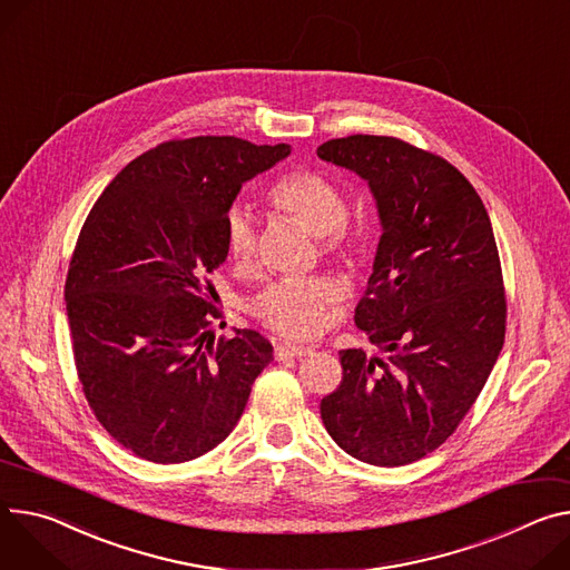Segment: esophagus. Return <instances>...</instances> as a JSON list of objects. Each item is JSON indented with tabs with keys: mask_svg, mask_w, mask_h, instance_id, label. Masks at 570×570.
Segmentation results:
<instances>
[{
	"mask_svg": "<svg viewBox=\"0 0 570 570\" xmlns=\"http://www.w3.org/2000/svg\"><path fill=\"white\" fill-rule=\"evenodd\" d=\"M306 354H312V347L306 345H295V343H279L275 347V356L277 361H284V358H302Z\"/></svg>",
	"mask_w": 570,
	"mask_h": 570,
	"instance_id": "1",
	"label": "esophagus"
}]
</instances>
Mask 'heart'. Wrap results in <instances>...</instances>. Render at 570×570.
<instances>
[{"instance_id": "1", "label": "heart", "mask_w": 570, "mask_h": 570, "mask_svg": "<svg viewBox=\"0 0 570 570\" xmlns=\"http://www.w3.org/2000/svg\"><path fill=\"white\" fill-rule=\"evenodd\" d=\"M273 209L306 232L318 236V249L330 262H345L354 249L347 225V202L338 186L316 170H293L279 177L271 190ZM225 247L240 271H252L258 254V234L252 216L232 209L225 218ZM341 299V288L330 277H306L271 284L252 302V316L271 332L304 341L316 336L330 306Z\"/></svg>"}]
</instances>
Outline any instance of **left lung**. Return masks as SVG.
Instances as JSON below:
<instances>
[{"mask_svg":"<svg viewBox=\"0 0 570 570\" xmlns=\"http://www.w3.org/2000/svg\"><path fill=\"white\" fill-rule=\"evenodd\" d=\"M318 157L377 199L382 238L354 323L384 350L338 352L343 380L321 416L350 456L393 469L445 443L493 371L507 330L500 254L478 190L439 154L354 134Z\"/></svg>","mask_w":570,"mask_h":570,"instance_id":"left-lung-1","label":"left lung"}]
</instances>
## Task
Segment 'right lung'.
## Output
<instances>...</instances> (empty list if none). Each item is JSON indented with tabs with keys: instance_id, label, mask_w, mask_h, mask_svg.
<instances>
[{
	"instance_id": "add662e5",
	"label": "right lung",
	"mask_w": 570,
	"mask_h": 570,
	"mask_svg": "<svg viewBox=\"0 0 570 570\" xmlns=\"http://www.w3.org/2000/svg\"><path fill=\"white\" fill-rule=\"evenodd\" d=\"M288 154L236 136L166 140L116 175L81 227L66 277L77 377L99 425L140 459L214 450L273 361L252 330L214 338L209 275L240 186Z\"/></svg>"
}]
</instances>
